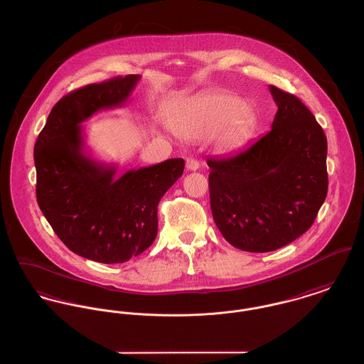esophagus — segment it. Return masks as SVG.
<instances>
[{
  "label": "esophagus",
  "mask_w": 364,
  "mask_h": 364,
  "mask_svg": "<svg viewBox=\"0 0 364 364\" xmlns=\"http://www.w3.org/2000/svg\"><path fill=\"white\" fill-rule=\"evenodd\" d=\"M198 167H200V163L196 159H193V157L186 159V170L188 171H196V170H198Z\"/></svg>",
  "instance_id": "1"
}]
</instances>
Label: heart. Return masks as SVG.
<instances>
[{"instance_id": "1", "label": "heart", "mask_w": 364, "mask_h": 364, "mask_svg": "<svg viewBox=\"0 0 364 364\" xmlns=\"http://www.w3.org/2000/svg\"><path fill=\"white\" fill-rule=\"evenodd\" d=\"M170 123L173 132L185 139L212 134L220 151H234L252 134L256 114L240 97L216 92L176 104L170 112Z\"/></svg>"}]
</instances>
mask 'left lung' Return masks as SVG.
Returning a JSON list of instances; mask_svg holds the SVG:
<instances>
[{"instance_id": "obj_1", "label": "left lung", "mask_w": 364, "mask_h": 364, "mask_svg": "<svg viewBox=\"0 0 364 364\" xmlns=\"http://www.w3.org/2000/svg\"><path fill=\"white\" fill-rule=\"evenodd\" d=\"M271 130L228 157H210V210L225 240L247 252L282 248L309 229L327 194L323 129L294 96L269 86Z\"/></svg>"}]
</instances>
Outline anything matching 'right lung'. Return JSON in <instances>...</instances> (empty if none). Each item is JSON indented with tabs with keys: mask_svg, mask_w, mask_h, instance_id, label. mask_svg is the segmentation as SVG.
<instances>
[{
	"mask_svg": "<svg viewBox=\"0 0 364 364\" xmlns=\"http://www.w3.org/2000/svg\"><path fill=\"white\" fill-rule=\"evenodd\" d=\"M139 79L114 77L63 97L34 146L42 213L67 248L104 264L124 263L154 244L159 201L185 168L183 159H170L115 178V166L85 154L80 124L122 107Z\"/></svg>",
	"mask_w": 364,
	"mask_h": 364,
	"instance_id": "add662e5",
	"label": "right lung"
}]
</instances>
